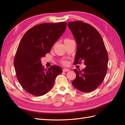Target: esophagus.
<instances>
[{"mask_svg":"<svg viewBox=\"0 0 125 125\" xmlns=\"http://www.w3.org/2000/svg\"><path fill=\"white\" fill-rule=\"evenodd\" d=\"M62 70H63V72H66V71H69V69H67V68H64V69H63Z\"/></svg>","mask_w":125,"mask_h":125,"instance_id":"34e87169","label":"esophagus"}]
</instances>
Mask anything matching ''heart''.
<instances>
[{"instance_id":"b5f03b06","label":"heart","mask_w":125,"mask_h":125,"mask_svg":"<svg viewBox=\"0 0 125 125\" xmlns=\"http://www.w3.org/2000/svg\"><path fill=\"white\" fill-rule=\"evenodd\" d=\"M68 40H69L66 39V40H65V41H68ZM61 63L62 64V65H67V63H68L66 61V60H62V61H61Z\"/></svg>"}]
</instances>
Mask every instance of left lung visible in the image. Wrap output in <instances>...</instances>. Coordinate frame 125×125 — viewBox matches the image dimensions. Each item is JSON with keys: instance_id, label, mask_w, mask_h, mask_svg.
Instances as JSON below:
<instances>
[{"instance_id": "left-lung-1", "label": "left lung", "mask_w": 125, "mask_h": 125, "mask_svg": "<svg viewBox=\"0 0 125 125\" xmlns=\"http://www.w3.org/2000/svg\"><path fill=\"white\" fill-rule=\"evenodd\" d=\"M68 26L77 44L74 63L84 61L86 66L82 70H73L76 78L72 84L81 92H91L102 83L106 74V49L100 34L93 26L80 21L69 22Z\"/></svg>"}]
</instances>
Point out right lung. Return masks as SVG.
Instances as JSON below:
<instances>
[{"instance_id": "add662e5", "label": "right lung", "mask_w": 125, "mask_h": 125, "mask_svg": "<svg viewBox=\"0 0 125 125\" xmlns=\"http://www.w3.org/2000/svg\"><path fill=\"white\" fill-rule=\"evenodd\" d=\"M66 25L65 22L35 25L24 34L19 44L14 59L17 78L23 89L34 96L47 93L56 77L62 73L58 66L44 69L41 58L50 52Z\"/></svg>"}]
</instances>
